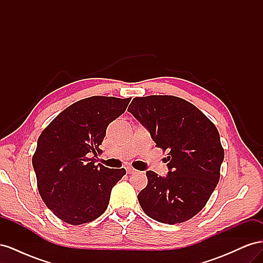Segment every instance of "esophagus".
<instances>
[{"instance_id": "1", "label": "esophagus", "mask_w": 263, "mask_h": 263, "mask_svg": "<svg viewBox=\"0 0 263 263\" xmlns=\"http://www.w3.org/2000/svg\"><path fill=\"white\" fill-rule=\"evenodd\" d=\"M126 171H127V173H128V174H133V173L136 172V170L130 168V166H128V168H126Z\"/></svg>"}]
</instances>
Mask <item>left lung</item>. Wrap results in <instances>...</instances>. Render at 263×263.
<instances>
[{"label": "left lung", "instance_id": "obj_1", "mask_svg": "<svg viewBox=\"0 0 263 263\" xmlns=\"http://www.w3.org/2000/svg\"><path fill=\"white\" fill-rule=\"evenodd\" d=\"M127 110L157 147L169 151L165 177L146 172L148 184L138 194L142 211L170 225L192 218L219 181L224 149L217 128L193 104L171 95L135 98Z\"/></svg>", "mask_w": 263, "mask_h": 263}]
</instances>
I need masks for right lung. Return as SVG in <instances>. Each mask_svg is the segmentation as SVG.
<instances>
[{
	"instance_id": "right-lung-1",
	"label": "right lung",
	"mask_w": 263,
	"mask_h": 263,
	"mask_svg": "<svg viewBox=\"0 0 263 263\" xmlns=\"http://www.w3.org/2000/svg\"><path fill=\"white\" fill-rule=\"evenodd\" d=\"M130 99L91 97L70 105L37 140L33 166L43 201L70 225L97 219L105 212L113 186L126 170L95 165L107 126Z\"/></svg>"
}]
</instances>
